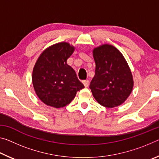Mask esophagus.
<instances>
[{
  "label": "esophagus",
  "mask_w": 159,
  "mask_h": 159,
  "mask_svg": "<svg viewBox=\"0 0 159 159\" xmlns=\"http://www.w3.org/2000/svg\"><path fill=\"white\" fill-rule=\"evenodd\" d=\"M83 85H84L85 87L87 88V87H88V85H89V80H83Z\"/></svg>",
  "instance_id": "34e87169"
}]
</instances>
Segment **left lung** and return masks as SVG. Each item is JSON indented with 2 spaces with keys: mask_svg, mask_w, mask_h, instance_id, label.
Listing matches in <instances>:
<instances>
[{
  "mask_svg": "<svg viewBox=\"0 0 159 159\" xmlns=\"http://www.w3.org/2000/svg\"><path fill=\"white\" fill-rule=\"evenodd\" d=\"M95 75L90 88L99 104L107 108L118 107L125 101L133 88L130 69L119 50L111 45L93 50Z\"/></svg>",
  "mask_w": 159,
  "mask_h": 159,
  "instance_id": "8db88e82",
  "label": "left lung"
}]
</instances>
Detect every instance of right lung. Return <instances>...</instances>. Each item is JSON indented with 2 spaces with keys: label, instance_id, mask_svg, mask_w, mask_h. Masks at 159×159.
I'll return each instance as SVG.
<instances>
[{
  "label": "right lung",
  "instance_id": "obj_1",
  "mask_svg": "<svg viewBox=\"0 0 159 159\" xmlns=\"http://www.w3.org/2000/svg\"><path fill=\"white\" fill-rule=\"evenodd\" d=\"M74 51L67 43L48 48L38 59L32 74L34 90L48 106L61 108L73 100L78 91L84 88L66 60Z\"/></svg>",
  "mask_w": 159,
  "mask_h": 159
}]
</instances>
